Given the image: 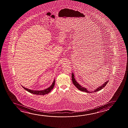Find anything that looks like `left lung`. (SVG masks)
<instances>
[{"mask_svg": "<svg viewBox=\"0 0 128 128\" xmlns=\"http://www.w3.org/2000/svg\"><path fill=\"white\" fill-rule=\"evenodd\" d=\"M72 81L73 82V83L74 84V85L76 87V88L79 90H80L81 91H82V92H87V93H91V92H97V91H99L100 90H101L102 88H104L106 86L107 83L108 82V81H107L106 82H105L103 85H102L100 86L98 88H96V90H94L93 92H90L89 91L87 90L86 88L85 87H83L82 86H81L79 85V83H78L76 81V79L74 78V74L73 73H72Z\"/></svg>", "mask_w": 128, "mask_h": 128, "instance_id": "obj_1", "label": "left lung"}]
</instances>
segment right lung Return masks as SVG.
I'll return each mask as SVG.
<instances>
[{
  "instance_id": "right-lung-1",
  "label": "right lung",
  "mask_w": 128,
  "mask_h": 128,
  "mask_svg": "<svg viewBox=\"0 0 128 128\" xmlns=\"http://www.w3.org/2000/svg\"><path fill=\"white\" fill-rule=\"evenodd\" d=\"M55 80L54 79L52 84L51 85L49 88H46L45 90H40V91L39 90H29L28 88H26L23 86H22L23 87L24 90H27V91H28L29 92H31V94H36V95H44L45 94H46L49 93L52 90V88H54V85H55Z\"/></svg>"
}]
</instances>
